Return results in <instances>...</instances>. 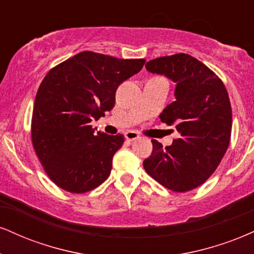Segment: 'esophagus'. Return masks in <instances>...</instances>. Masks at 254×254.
Here are the masks:
<instances>
[{
	"mask_svg": "<svg viewBox=\"0 0 254 254\" xmlns=\"http://www.w3.org/2000/svg\"><path fill=\"white\" fill-rule=\"evenodd\" d=\"M125 138L129 142H132V140L139 138V135L136 131H127V132H125Z\"/></svg>",
	"mask_w": 254,
	"mask_h": 254,
	"instance_id": "1",
	"label": "esophagus"
}]
</instances>
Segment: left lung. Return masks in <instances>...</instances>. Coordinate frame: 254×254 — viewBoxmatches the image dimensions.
<instances>
[{
    "label": "left lung",
    "mask_w": 254,
    "mask_h": 254,
    "mask_svg": "<svg viewBox=\"0 0 254 254\" xmlns=\"http://www.w3.org/2000/svg\"><path fill=\"white\" fill-rule=\"evenodd\" d=\"M145 67L176 82V100L160 118L175 125L180 137L166 148L152 139V154L143 167L170 190H193L215 172L230 145L232 108L227 90L212 69L189 54L156 58Z\"/></svg>",
    "instance_id": "left-lung-1"
}]
</instances>
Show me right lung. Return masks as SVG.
<instances>
[{
    "label": "right lung",
    "mask_w": 254,
    "mask_h": 254,
    "mask_svg": "<svg viewBox=\"0 0 254 254\" xmlns=\"http://www.w3.org/2000/svg\"><path fill=\"white\" fill-rule=\"evenodd\" d=\"M144 63L86 51L46 74L35 97L30 132L36 156L58 187L82 194L108 179L124 136L94 135L90 122L114 109L118 85Z\"/></svg>",
    "instance_id": "right-lung-1"
}]
</instances>
